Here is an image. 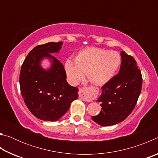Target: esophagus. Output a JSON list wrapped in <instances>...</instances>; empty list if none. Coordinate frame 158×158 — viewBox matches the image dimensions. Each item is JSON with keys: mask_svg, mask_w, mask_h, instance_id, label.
Returning <instances> with one entry per match:
<instances>
[{"mask_svg": "<svg viewBox=\"0 0 158 158\" xmlns=\"http://www.w3.org/2000/svg\"><path fill=\"white\" fill-rule=\"evenodd\" d=\"M79 98L85 102H91L92 99L90 96V91L89 89H81L79 91Z\"/></svg>", "mask_w": 158, "mask_h": 158, "instance_id": "obj_1", "label": "esophagus"}]
</instances>
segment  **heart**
<instances>
[{"label":"heart","instance_id":"1","mask_svg":"<svg viewBox=\"0 0 158 158\" xmlns=\"http://www.w3.org/2000/svg\"><path fill=\"white\" fill-rule=\"evenodd\" d=\"M121 64V56L116 52L88 48L79 53L76 60L67 58L65 70L67 79L72 85H76L85 72L93 84L103 85L107 83L114 75Z\"/></svg>","mask_w":158,"mask_h":158}]
</instances>
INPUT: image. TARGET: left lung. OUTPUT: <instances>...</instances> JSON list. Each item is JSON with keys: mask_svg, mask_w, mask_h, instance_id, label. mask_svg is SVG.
Listing matches in <instances>:
<instances>
[{"mask_svg": "<svg viewBox=\"0 0 158 158\" xmlns=\"http://www.w3.org/2000/svg\"><path fill=\"white\" fill-rule=\"evenodd\" d=\"M118 74L102 87L97 102L102 106L100 114L92 120L101 126L114 125L126 118L137 104L142 86V77L137 62L124 51L121 52Z\"/></svg>", "mask_w": 158, "mask_h": 158, "instance_id": "1", "label": "left lung"}]
</instances>
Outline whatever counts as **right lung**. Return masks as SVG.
I'll list each match as a JSON object with an SVG mask.
<instances>
[{
  "instance_id": "obj_1",
  "label": "right lung",
  "mask_w": 158,
  "mask_h": 158,
  "mask_svg": "<svg viewBox=\"0 0 158 158\" xmlns=\"http://www.w3.org/2000/svg\"><path fill=\"white\" fill-rule=\"evenodd\" d=\"M63 44L60 42L38 45L28 53L21 66V95L29 111L42 121H58L79 96V90L67 82L63 64L52 56L60 52ZM44 59L50 62L47 69L41 66Z\"/></svg>"
}]
</instances>
